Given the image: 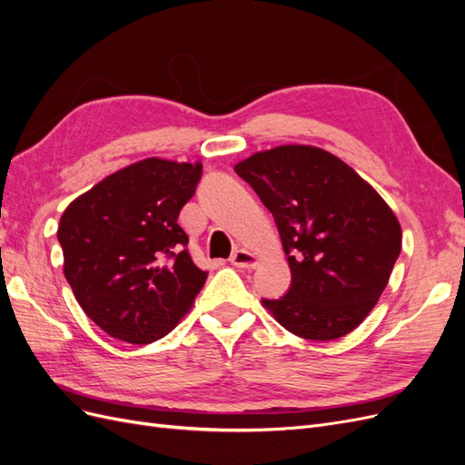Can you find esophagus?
I'll return each instance as SVG.
<instances>
[{"label": "esophagus", "mask_w": 465, "mask_h": 465, "mask_svg": "<svg viewBox=\"0 0 465 465\" xmlns=\"http://www.w3.org/2000/svg\"><path fill=\"white\" fill-rule=\"evenodd\" d=\"M231 263L241 267V270H254V267L258 265V258L248 250H236L231 256Z\"/></svg>", "instance_id": "obj_1"}]
</instances>
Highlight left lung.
Listing matches in <instances>:
<instances>
[{
    "label": "left lung",
    "mask_w": 465,
    "mask_h": 465,
    "mask_svg": "<svg viewBox=\"0 0 465 465\" xmlns=\"http://www.w3.org/2000/svg\"><path fill=\"white\" fill-rule=\"evenodd\" d=\"M234 173L272 211L291 287L263 306L291 333L330 341L353 331L386 289L401 227L353 168L311 145L252 154Z\"/></svg>",
    "instance_id": "1"
}]
</instances>
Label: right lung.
I'll return each instance as SVG.
<instances>
[{
  "instance_id": "1",
  "label": "right lung",
  "mask_w": 465,
  "mask_h": 465,
  "mask_svg": "<svg viewBox=\"0 0 465 465\" xmlns=\"http://www.w3.org/2000/svg\"><path fill=\"white\" fill-rule=\"evenodd\" d=\"M200 163L145 159L69 203L58 241L64 273L85 314L110 337L145 345L173 331L207 272L178 224L200 184Z\"/></svg>"
}]
</instances>
